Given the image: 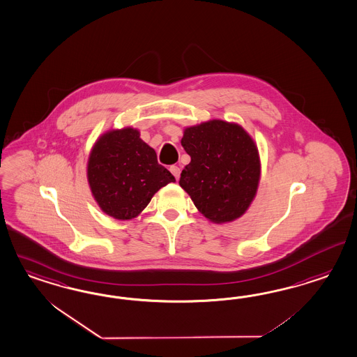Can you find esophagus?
<instances>
[{
	"instance_id": "obj_1",
	"label": "esophagus",
	"mask_w": 357,
	"mask_h": 357,
	"mask_svg": "<svg viewBox=\"0 0 357 357\" xmlns=\"http://www.w3.org/2000/svg\"><path fill=\"white\" fill-rule=\"evenodd\" d=\"M169 171H171V174H174V177H176V180H178V178H180L181 169H180L177 165H171V167H169Z\"/></svg>"
}]
</instances>
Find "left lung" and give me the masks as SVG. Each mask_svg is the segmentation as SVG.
Listing matches in <instances>:
<instances>
[{
  "label": "left lung",
  "mask_w": 357,
  "mask_h": 357,
  "mask_svg": "<svg viewBox=\"0 0 357 357\" xmlns=\"http://www.w3.org/2000/svg\"><path fill=\"white\" fill-rule=\"evenodd\" d=\"M183 150L192 160L180 186L198 211L216 225L246 213L261 178V160L253 138L238 123L210 120L185 128Z\"/></svg>",
  "instance_id": "8db88e82"
}]
</instances>
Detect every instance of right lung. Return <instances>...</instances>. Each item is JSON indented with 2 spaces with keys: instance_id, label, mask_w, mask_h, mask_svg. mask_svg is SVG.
I'll return each mask as SVG.
<instances>
[{
  "instance_id": "obj_1",
  "label": "right lung",
  "mask_w": 357,
  "mask_h": 357,
  "mask_svg": "<svg viewBox=\"0 0 357 357\" xmlns=\"http://www.w3.org/2000/svg\"><path fill=\"white\" fill-rule=\"evenodd\" d=\"M139 135L130 126L104 132L92 146L87 162L92 197L102 213L119 220L138 216L153 194L176 181Z\"/></svg>"
}]
</instances>
